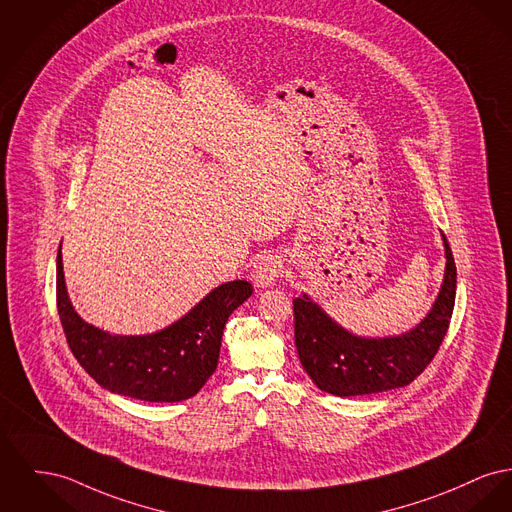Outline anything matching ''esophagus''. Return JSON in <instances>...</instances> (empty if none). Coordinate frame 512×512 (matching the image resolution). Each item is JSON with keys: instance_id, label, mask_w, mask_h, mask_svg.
<instances>
[{"instance_id": "34e87169", "label": "esophagus", "mask_w": 512, "mask_h": 512, "mask_svg": "<svg viewBox=\"0 0 512 512\" xmlns=\"http://www.w3.org/2000/svg\"><path fill=\"white\" fill-rule=\"evenodd\" d=\"M280 269H282V265H280V259H278V257L269 255V253L259 255V257L255 259L253 271H251L253 284H255L257 288H269V286H272V284L276 282V278L280 276Z\"/></svg>"}]
</instances>
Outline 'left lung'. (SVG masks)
I'll use <instances>...</instances> for the list:
<instances>
[{"label":"left lung","instance_id":"left-lung-1","mask_svg":"<svg viewBox=\"0 0 512 512\" xmlns=\"http://www.w3.org/2000/svg\"><path fill=\"white\" fill-rule=\"evenodd\" d=\"M445 247V276L439 294L420 323L402 334L358 336L338 325L307 294L294 298V331L301 365L311 381L334 396H361L410 385L437 354L456 296V267Z\"/></svg>","mask_w":512,"mask_h":512}]
</instances>
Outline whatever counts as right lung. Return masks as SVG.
<instances>
[{
    "instance_id": "add662e5",
    "label": "right lung",
    "mask_w": 512,
    "mask_h": 512,
    "mask_svg": "<svg viewBox=\"0 0 512 512\" xmlns=\"http://www.w3.org/2000/svg\"><path fill=\"white\" fill-rule=\"evenodd\" d=\"M56 269L58 313L73 356L106 391L145 402H180L201 391L216 371L228 317L253 294L247 280L226 282L166 329L112 334L75 311L65 286L61 245Z\"/></svg>"
}]
</instances>
